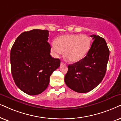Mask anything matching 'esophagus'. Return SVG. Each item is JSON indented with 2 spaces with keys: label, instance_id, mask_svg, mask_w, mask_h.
<instances>
[{
  "label": "esophagus",
  "instance_id": "obj_1",
  "mask_svg": "<svg viewBox=\"0 0 121 121\" xmlns=\"http://www.w3.org/2000/svg\"><path fill=\"white\" fill-rule=\"evenodd\" d=\"M61 65H65V63H64V62H61Z\"/></svg>",
  "mask_w": 121,
  "mask_h": 121
}]
</instances>
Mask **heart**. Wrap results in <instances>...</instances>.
<instances>
[{"instance_id":"1","label":"heart","mask_w":121,"mask_h":121,"mask_svg":"<svg viewBox=\"0 0 121 121\" xmlns=\"http://www.w3.org/2000/svg\"><path fill=\"white\" fill-rule=\"evenodd\" d=\"M91 40L86 35H67L59 37L57 43L52 44V50L56 56L61 55L65 51L67 60L76 63L83 59L89 51Z\"/></svg>"}]
</instances>
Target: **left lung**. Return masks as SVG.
Returning <instances> with one entry per match:
<instances>
[{
	"label": "left lung",
	"mask_w": 121,
	"mask_h": 121,
	"mask_svg": "<svg viewBox=\"0 0 121 121\" xmlns=\"http://www.w3.org/2000/svg\"><path fill=\"white\" fill-rule=\"evenodd\" d=\"M93 40L86 56L80 61L69 65L65 76L66 85L74 91L88 92L97 87L105 75L109 51L104 38L90 36Z\"/></svg>",
	"instance_id": "1"
}]
</instances>
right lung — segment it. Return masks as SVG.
Wrapping results in <instances>:
<instances>
[{
	"label": "right lung",
	"mask_w": 121,
	"mask_h": 121,
	"mask_svg": "<svg viewBox=\"0 0 121 121\" xmlns=\"http://www.w3.org/2000/svg\"><path fill=\"white\" fill-rule=\"evenodd\" d=\"M49 31L34 29L23 32L10 51L12 74L19 89L29 95L43 92L50 77L60 65V60L50 55Z\"/></svg>",
	"instance_id": "obj_1"
}]
</instances>
